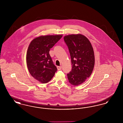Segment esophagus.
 <instances>
[{"mask_svg":"<svg viewBox=\"0 0 123 123\" xmlns=\"http://www.w3.org/2000/svg\"><path fill=\"white\" fill-rule=\"evenodd\" d=\"M57 69L59 70H61L62 69V66H57Z\"/></svg>","mask_w":123,"mask_h":123,"instance_id":"34e87169","label":"esophagus"}]
</instances>
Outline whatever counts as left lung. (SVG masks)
I'll return each instance as SVG.
<instances>
[{
	"mask_svg": "<svg viewBox=\"0 0 123 123\" xmlns=\"http://www.w3.org/2000/svg\"><path fill=\"white\" fill-rule=\"evenodd\" d=\"M64 42L70 53L72 70L67 74L69 82L74 86L83 83L94 69V50L88 38L81 34L65 36Z\"/></svg>",
	"mask_w": 123,
	"mask_h": 123,
	"instance_id": "obj_1",
	"label": "left lung"
}]
</instances>
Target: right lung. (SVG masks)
<instances>
[{
  "label": "right lung",
  "instance_id": "1",
  "mask_svg": "<svg viewBox=\"0 0 123 123\" xmlns=\"http://www.w3.org/2000/svg\"><path fill=\"white\" fill-rule=\"evenodd\" d=\"M62 36H41L34 39L29 44L26 55L28 69L31 75L41 83L49 82L57 71L49 51Z\"/></svg>",
  "mask_w": 123,
  "mask_h": 123
}]
</instances>
